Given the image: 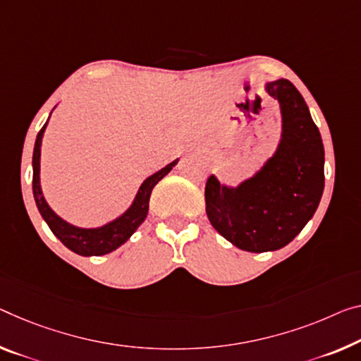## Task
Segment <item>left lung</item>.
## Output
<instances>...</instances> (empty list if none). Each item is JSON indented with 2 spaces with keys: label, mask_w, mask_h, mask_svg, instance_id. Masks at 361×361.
I'll list each match as a JSON object with an SVG mask.
<instances>
[{
  "label": "left lung",
  "mask_w": 361,
  "mask_h": 361,
  "mask_svg": "<svg viewBox=\"0 0 361 361\" xmlns=\"http://www.w3.org/2000/svg\"><path fill=\"white\" fill-rule=\"evenodd\" d=\"M277 99L282 132L273 157L253 176L227 185L212 174L204 187L212 226L245 252H274L292 242L318 208L324 190V147L300 92L287 79L266 82Z\"/></svg>",
  "instance_id": "8db88e82"
}]
</instances>
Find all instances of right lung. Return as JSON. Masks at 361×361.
<instances>
[{
    "instance_id": "obj_1",
    "label": "right lung",
    "mask_w": 361,
    "mask_h": 361,
    "mask_svg": "<svg viewBox=\"0 0 361 361\" xmlns=\"http://www.w3.org/2000/svg\"><path fill=\"white\" fill-rule=\"evenodd\" d=\"M48 126V121L42 130L38 132L35 147H33V157H32V168H33V179H32V190L33 198H35L37 208L40 212L42 218L45 219L49 229L54 235H56L71 252H74L80 257H102L114 252L123 243L129 240L130 235L138 229L143 221H145L148 214V204H149V195L154 185L158 184L163 177L171 173V169L179 163V158L174 159L173 163L166 164L163 169L157 171V173L148 176L142 185L138 187L137 195L130 207L126 209L123 214L118 218L109 221V223L99 226V227H79L68 223V221L61 218L53 212L48 202L43 197L42 185H40V153H42V140L45 129Z\"/></svg>"
}]
</instances>
